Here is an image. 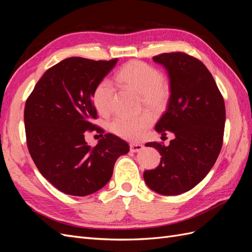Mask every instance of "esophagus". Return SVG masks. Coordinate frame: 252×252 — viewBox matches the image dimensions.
Instances as JSON below:
<instances>
[{
    "instance_id": "obj_1",
    "label": "esophagus",
    "mask_w": 252,
    "mask_h": 252,
    "mask_svg": "<svg viewBox=\"0 0 252 252\" xmlns=\"http://www.w3.org/2000/svg\"><path fill=\"white\" fill-rule=\"evenodd\" d=\"M143 145H141V144H134V143H132V144H130V151L131 152H139V151H141L142 149H143Z\"/></svg>"
}]
</instances>
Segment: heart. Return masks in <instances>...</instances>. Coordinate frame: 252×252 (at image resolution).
I'll return each instance as SVG.
<instances>
[{
    "instance_id": "obj_1",
    "label": "heart",
    "mask_w": 252,
    "mask_h": 252,
    "mask_svg": "<svg viewBox=\"0 0 252 252\" xmlns=\"http://www.w3.org/2000/svg\"><path fill=\"white\" fill-rule=\"evenodd\" d=\"M116 80L122 86L140 94L141 106L155 112L162 111L169 102L170 83L158 68L143 61L132 60L120 68ZM116 97V87L110 80L97 82L93 94L95 109L101 114H108ZM154 123V117L145 111L136 117L118 116L109 124L112 133L128 141H139Z\"/></svg>"
}]
</instances>
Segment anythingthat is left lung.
Here are the masks:
<instances>
[{
    "label": "left lung",
    "mask_w": 252,
    "mask_h": 252,
    "mask_svg": "<svg viewBox=\"0 0 252 252\" xmlns=\"http://www.w3.org/2000/svg\"><path fill=\"white\" fill-rule=\"evenodd\" d=\"M152 59L165 66L171 87L168 106L156 130L163 135L171 131L175 138L168 146L146 144L162 158L157 168L144 171L143 177L154 191L177 195L199 184L215 165L223 145L225 103L212 74L199 59L181 51Z\"/></svg>",
    "instance_id": "obj_1"
}]
</instances>
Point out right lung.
<instances>
[{"label":"right lung","instance_id":"1","mask_svg":"<svg viewBox=\"0 0 252 252\" xmlns=\"http://www.w3.org/2000/svg\"><path fill=\"white\" fill-rule=\"evenodd\" d=\"M118 59L68 58L50 67L26 100L24 122L30 156L41 174L60 191L85 196L110 180L117 158L129 145L93 123L97 119L93 94ZM96 131L95 147L85 142Z\"/></svg>","mask_w":252,"mask_h":252}]
</instances>
